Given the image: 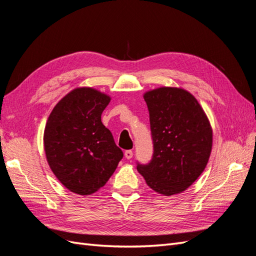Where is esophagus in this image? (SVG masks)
Listing matches in <instances>:
<instances>
[{"label": "esophagus", "instance_id": "esophagus-1", "mask_svg": "<svg viewBox=\"0 0 256 256\" xmlns=\"http://www.w3.org/2000/svg\"><path fill=\"white\" fill-rule=\"evenodd\" d=\"M125 157H126V159H131V158H132V157H134L132 150H126V152H125Z\"/></svg>", "mask_w": 256, "mask_h": 256}]
</instances>
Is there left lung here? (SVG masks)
Masks as SVG:
<instances>
[{
	"label": "left lung",
	"mask_w": 256,
	"mask_h": 256,
	"mask_svg": "<svg viewBox=\"0 0 256 256\" xmlns=\"http://www.w3.org/2000/svg\"><path fill=\"white\" fill-rule=\"evenodd\" d=\"M154 145L152 160L136 168L154 191L173 196L203 173L212 147V130L194 96L177 88L144 94Z\"/></svg>",
	"instance_id": "obj_1"
}]
</instances>
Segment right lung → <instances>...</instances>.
Wrapping results in <instances>:
<instances>
[{"label": "right lung", "mask_w": 256, "mask_h": 256, "mask_svg": "<svg viewBox=\"0 0 256 256\" xmlns=\"http://www.w3.org/2000/svg\"><path fill=\"white\" fill-rule=\"evenodd\" d=\"M111 98L90 88L72 90L54 106L46 124L48 164L65 187L88 196L104 187L124 154L102 114Z\"/></svg>", "instance_id": "add662e5"}]
</instances>
